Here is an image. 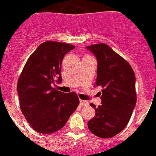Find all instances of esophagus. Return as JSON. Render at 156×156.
Returning a JSON list of instances; mask_svg holds the SVG:
<instances>
[{"mask_svg": "<svg viewBox=\"0 0 156 156\" xmlns=\"http://www.w3.org/2000/svg\"><path fill=\"white\" fill-rule=\"evenodd\" d=\"M80 105L83 106H87L89 105V102H88L87 101H84V100L80 99Z\"/></svg>", "mask_w": 156, "mask_h": 156, "instance_id": "obj_1", "label": "esophagus"}]
</instances>
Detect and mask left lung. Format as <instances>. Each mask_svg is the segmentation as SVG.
Returning <instances> with one entry per match:
<instances>
[{"instance_id": "8db88e82", "label": "left lung", "mask_w": 156, "mask_h": 156, "mask_svg": "<svg viewBox=\"0 0 156 156\" xmlns=\"http://www.w3.org/2000/svg\"><path fill=\"white\" fill-rule=\"evenodd\" d=\"M97 60L96 86L102 87L101 105L87 122L90 131L97 137L109 138L122 132L129 122L137 101L135 75L130 64L104 43L86 47Z\"/></svg>"}]
</instances>
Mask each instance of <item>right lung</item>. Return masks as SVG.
I'll use <instances>...</instances> for the list:
<instances>
[{
  "label": "right lung",
  "instance_id": "add662e5",
  "mask_svg": "<svg viewBox=\"0 0 156 156\" xmlns=\"http://www.w3.org/2000/svg\"><path fill=\"white\" fill-rule=\"evenodd\" d=\"M74 48L63 42H43L29 57L19 76L17 91L21 111L39 133L61 129L79 105L75 92L64 93L51 87L56 78L57 83L62 81V60Z\"/></svg>",
  "mask_w": 156,
  "mask_h": 156
}]
</instances>
